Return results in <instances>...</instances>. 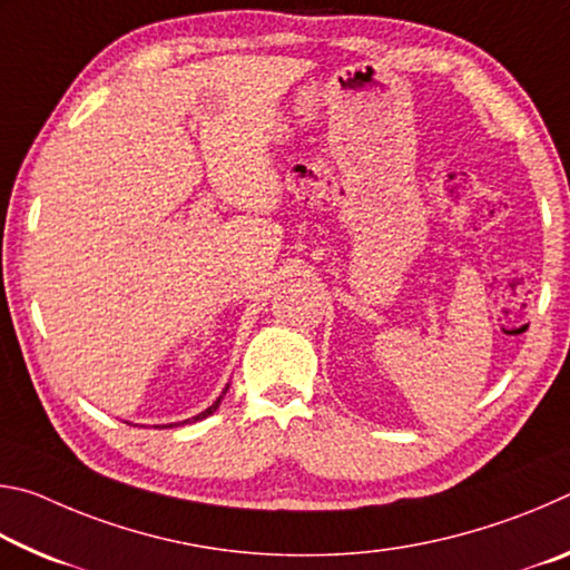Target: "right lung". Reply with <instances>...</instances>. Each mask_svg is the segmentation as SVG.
I'll use <instances>...</instances> for the list:
<instances>
[{
	"instance_id": "right-lung-1",
	"label": "right lung",
	"mask_w": 570,
	"mask_h": 570,
	"mask_svg": "<svg viewBox=\"0 0 570 570\" xmlns=\"http://www.w3.org/2000/svg\"><path fill=\"white\" fill-rule=\"evenodd\" d=\"M226 390H228V384H226ZM226 390H224V394H226ZM224 394H220V397L210 404L208 410H204L200 414H196V417H190V420H183V422H198V420H204V417H208V414H214L216 410H218V404H220V400H224ZM176 424H180V422H176ZM176 424H168V428H176ZM163 428H166V424H163Z\"/></svg>"
}]
</instances>
